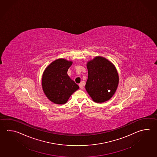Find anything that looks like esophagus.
<instances>
[{
	"instance_id": "1",
	"label": "esophagus",
	"mask_w": 157,
	"mask_h": 157,
	"mask_svg": "<svg viewBox=\"0 0 157 157\" xmlns=\"http://www.w3.org/2000/svg\"><path fill=\"white\" fill-rule=\"evenodd\" d=\"M79 88H80V89H83V84L82 83L79 84Z\"/></svg>"
}]
</instances>
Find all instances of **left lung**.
<instances>
[{"label": "left lung", "instance_id": "1", "mask_svg": "<svg viewBox=\"0 0 157 157\" xmlns=\"http://www.w3.org/2000/svg\"><path fill=\"white\" fill-rule=\"evenodd\" d=\"M86 67L87 92L95 102L108 101L118 86V75L115 66L105 58L98 56L88 62Z\"/></svg>", "mask_w": 157, "mask_h": 157}]
</instances>
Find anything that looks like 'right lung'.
<instances>
[{"label":"right lung","mask_w":157,"mask_h":157,"mask_svg":"<svg viewBox=\"0 0 157 157\" xmlns=\"http://www.w3.org/2000/svg\"><path fill=\"white\" fill-rule=\"evenodd\" d=\"M72 61L60 59L53 61L44 72L42 79L43 90L51 102L56 104L67 102L79 86L67 75Z\"/></svg>","instance_id":"1"}]
</instances>
